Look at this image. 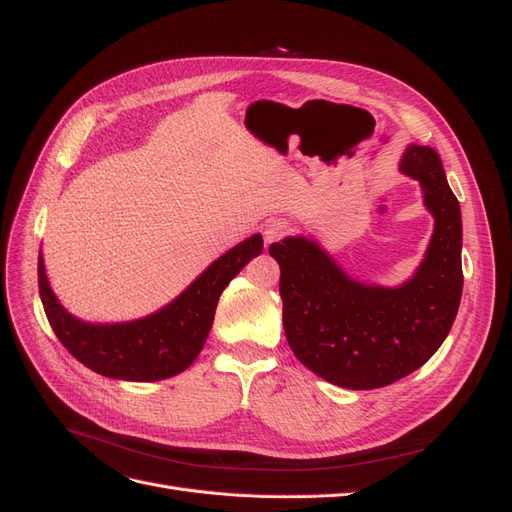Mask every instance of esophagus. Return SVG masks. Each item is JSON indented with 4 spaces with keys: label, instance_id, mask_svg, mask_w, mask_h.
Returning <instances> with one entry per match:
<instances>
[{
    "label": "esophagus",
    "instance_id": "34e87169",
    "mask_svg": "<svg viewBox=\"0 0 512 512\" xmlns=\"http://www.w3.org/2000/svg\"><path fill=\"white\" fill-rule=\"evenodd\" d=\"M286 232V224L282 222V220H273V222H269L267 226H265V241L267 243H273V241H277L280 239L282 235Z\"/></svg>",
    "mask_w": 512,
    "mask_h": 512
}]
</instances>
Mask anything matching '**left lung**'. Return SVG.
Instances as JSON below:
<instances>
[{
	"label": "left lung",
	"mask_w": 512,
	"mask_h": 512,
	"mask_svg": "<svg viewBox=\"0 0 512 512\" xmlns=\"http://www.w3.org/2000/svg\"><path fill=\"white\" fill-rule=\"evenodd\" d=\"M399 173L418 181L433 218L427 252L406 282L356 280L314 237H284L269 247L282 271L284 331L294 356L350 391L380 389L425 365L461 301V209L438 151L408 145Z\"/></svg>",
	"instance_id": "obj_1"
}]
</instances>
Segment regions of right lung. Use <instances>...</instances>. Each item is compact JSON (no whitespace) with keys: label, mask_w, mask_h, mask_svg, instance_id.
I'll return each instance as SVG.
<instances>
[{"label":"right lung","mask_w":512,"mask_h":512,"mask_svg":"<svg viewBox=\"0 0 512 512\" xmlns=\"http://www.w3.org/2000/svg\"><path fill=\"white\" fill-rule=\"evenodd\" d=\"M262 254V235L247 237L200 273L177 297L136 320L89 322L61 305L38 254V288L46 318L61 344L91 371L128 382H158L188 369L203 350L215 307L232 277Z\"/></svg>","instance_id":"add662e5"}]
</instances>
